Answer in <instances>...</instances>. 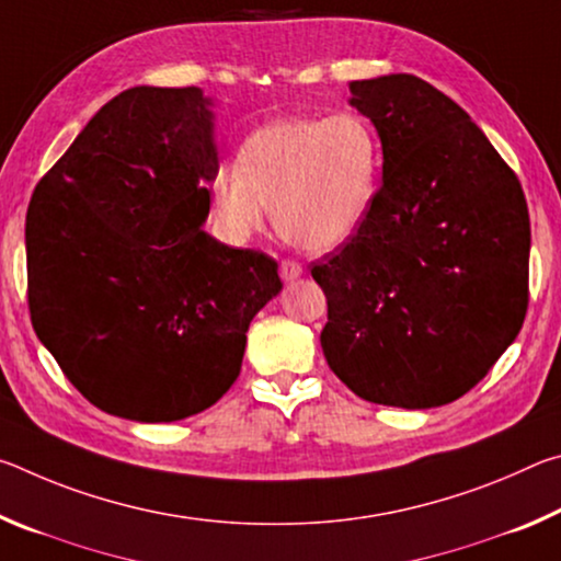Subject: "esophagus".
I'll return each instance as SVG.
<instances>
[{
    "instance_id": "obj_1",
    "label": "esophagus",
    "mask_w": 561,
    "mask_h": 561,
    "mask_svg": "<svg viewBox=\"0 0 561 561\" xmlns=\"http://www.w3.org/2000/svg\"><path fill=\"white\" fill-rule=\"evenodd\" d=\"M279 274L284 282H294L297 277H301V264L297 260H282Z\"/></svg>"
}]
</instances>
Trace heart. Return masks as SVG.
Masks as SVG:
<instances>
[{"instance_id":"b5f03b06","label":"heart","mask_w":561,"mask_h":561,"mask_svg":"<svg viewBox=\"0 0 561 561\" xmlns=\"http://www.w3.org/2000/svg\"><path fill=\"white\" fill-rule=\"evenodd\" d=\"M381 144L356 113L284 118L254 130L210 178L213 215L234 242L260 232L274 207L284 240L311 252L348 242L371 210Z\"/></svg>"}]
</instances>
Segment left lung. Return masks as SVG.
<instances>
[{
  "instance_id": "obj_1",
  "label": "left lung",
  "mask_w": 561,
  "mask_h": 561,
  "mask_svg": "<svg viewBox=\"0 0 561 561\" xmlns=\"http://www.w3.org/2000/svg\"><path fill=\"white\" fill-rule=\"evenodd\" d=\"M383 183L348 242L311 262L327 364L364 401L450 403L519 334L529 301L522 185L458 103L411 73L351 81Z\"/></svg>"
}]
</instances>
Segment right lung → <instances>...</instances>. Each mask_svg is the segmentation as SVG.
I'll return each instance as SVG.
<instances>
[{
  "instance_id": "right-lung-1",
  "label": "right lung",
  "mask_w": 561,
  "mask_h": 561,
  "mask_svg": "<svg viewBox=\"0 0 561 561\" xmlns=\"http://www.w3.org/2000/svg\"><path fill=\"white\" fill-rule=\"evenodd\" d=\"M217 170L203 91L111 99L34 187L32 327L89 403L140 423L195 415L240 376L277 260L203 230Z\"/></svg>"
}]
</instances>
